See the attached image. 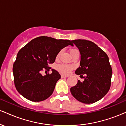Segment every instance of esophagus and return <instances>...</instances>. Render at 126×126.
<instances>
[{"instance_id": "esophagus-1", "label": "esophagus", "mask_w": 126, "mask_h": 126, "mask_svg": "<svg viewBox=\"0 0 126 126\" xmlns=\"http://www.w3.org/2000/svg\"><path fill=\"white\" fill-rule=\"evenodd\" d=\"M69 77V76L68 75H61V78H67Z\"/></svg>"}]
</instances>
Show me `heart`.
<instances>
[{
    "mask_svg": "<svg viewBox=\"0 0 126 126\" xmlns=\"http://www.w3.org/2000/svg\"><path fill=\"white\" fill-rule=\"evenodd\" d=\"M78 51V50H76V49H72V50H70V53L72 54L73 52ZM60 53H61V51H60L57 54V56H56V59H58L60 57ZM57 69H58L60 72H61L62 73H69L70 72V70L73 69V66L70 64H60L57 66Z\"/></svg>",
    "mask_w": 126,
    "mask_h": 126,
    "instance_id": "b5f03b06",
    "label": "heart"
}]
</instances>
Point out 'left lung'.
I'll return each instance as SVG.
<instances>
[{
    "label": "left lung",
    "mask_w": 126,
    "mask_h": 126,
    "mask_svg": "<svg viewBox=\"0 0 126 126\" xmlns=\"http://www.w3.org/2000/svg\"><path fill=\"white\" fill-rule=\"evenodd\" d=\"M80 53V66L75 71L85 74L84 81L78 80L70 88L72 95L78 101L92 104L106 95L111 86L112 68L106 53L94 43L86 40H72Z\"/></svg>",
    "instance_id": "8db88e82"
}]
</instances>
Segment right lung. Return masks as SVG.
I'll use <instances>...</instances> for the list:
<instances>
[{
	"mask_svg": "<svg viewBox=\"0 0 126 126\" xmlns=\"http://www.w3.org/2000/svg\"><path fill=\"white\" fill-rule=\"evenodd\" d=\"M69 45L73 46L72 41L42 36L32 40L19 51L13 74L16 89L22 96L34 102L51 96L61 76L54 69L44 76L41 72L50 70L49 66L54 63L57 54Z\"/></svg>",
	"mask_w": 126,
	"mask_h": 126,
	"instance_id": "right-lung-1",
	"label": "right lung"
}]
</instances>
